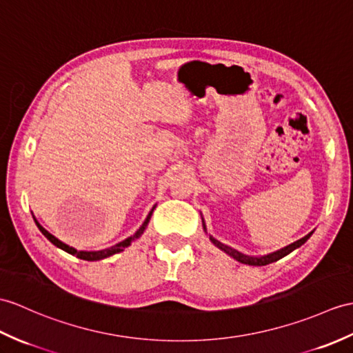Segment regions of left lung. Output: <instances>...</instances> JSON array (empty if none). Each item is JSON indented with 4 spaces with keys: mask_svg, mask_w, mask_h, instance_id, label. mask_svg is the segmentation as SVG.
I'll use <instances>...</instances> for the list:
<instances>
[{
    "mask_svg": "<svg viewBox=\"0 0 353 353\" xmlns=\"http://www.w3.org/2000/svg\"><path fill=\"white\" fill-rule=\"evenodd\" d=\"M311 234H313V232H311V233H308L307 236L302 237V239H299V241H296V242H293V243L288 245V247H285V248H283V250H280V251H276V252H272V254H268V256H263V257H250V256H245V254H242V252H239V251L233 250L232 247H228V245H224V243L218 242V241H216V239H214V237H212V236H210V241L214 242L219 250H223L224 252H227V254H228V256H232L234 260L241 261V263H243V265H251V266H265V265H269V263H274V261L283 259L284 256H288V254H290L293 250L299 248L302 243H305V242H307V239H308V237H310Z\"/></svg>",
    "mask_w": 353,
    "mask_h": 353,
    "instance_id": "1",
    "label": "left lung"
}]
</instances>
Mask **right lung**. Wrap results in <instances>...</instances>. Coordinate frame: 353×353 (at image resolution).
Wrapping results in <instances>:
<instances>
[{"label": "right lung", "instance_id": "obj_1", "mask_svg": "<svg viewBox=\"0 0 353 353\" xmlns=\"http://www.w3.org/2000/svg\"><path fill=\"white\" fill-rule=\"evenodd\" d=\"M153 209H154V208H153ZM153 209L150 210V214L147 215V218H145V221H144V223H143V225L138 228L137 233H135L134 236H130V237H128V239H125V241H123V242H119L117 245H114V247H111V248H106V250H102V251H77L75 248H72V247H69V245H65V243H63L61 241L57 239L55 236H52L51 233L46 232L45 228H43L42 225H40L36 219H34V221H36V224H37V227H39V230L42 232V233L46 236V239L51 241V242L55 245V247H59V248L64 250L65 252L72 254V256H77V257H78V259H81V260L96 261V260H102V259H106V257L112 256V254H117V252L123 251V250H125L126 247H129V245L132 243L134 241H137L138 237L144 233V230H145L147 224H149V219H150V216H152V214H153Z\"/></svg>", "mask_w": 353, "mask_h": 353}]
</instances>
